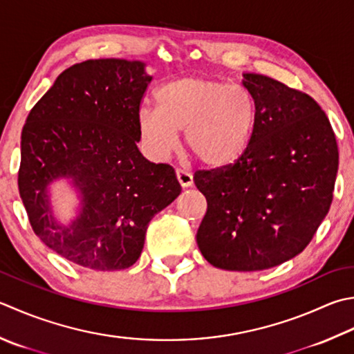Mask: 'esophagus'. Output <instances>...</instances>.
<instances>
[{"label": "esophagus", "mask_w": 354, "mask_h": 354, "mask_svg": "<svg viewBox=\"0 0 354 354\" xmlns=\"http://www.w3.org/2000/svg\"><path fill=\"white\" fill-rule=\"evenodd\" d=\"M176 179H178V183L181 184V187H184V189H185V187L193 185V175L189 171L183 170V169L176 170Z\"/></svg>", "instance_id": "obj_1"}]
</instances>
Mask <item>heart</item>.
Wrapping results in <instances>:
<instances>
[{
	"label": "heart",
	"mask_w": 354,
	"mask_h": 354,
	"mask_svg": "<svg viewBox=\"0 0 354 354\" xmlns=\"http://www.w3.org/2000/svg\"><path fill=\"white\" fill-rule=\"evenodd\" d=\"M155 100L156 107L142 106L138 112V131L156 159L178 147V131L184 130L187 147L209 169L234 164L252 144L258 106L244 87L185 76L162 84Z\"/></svg>",
	"instance_id": "b5f03b06"
}]
</instances>
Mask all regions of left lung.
Returning <instances> with one entry per match:
<instances>
[{"label":"left lung","mask_w":354,"mask_h":354,"mask_svg":"<svg viewBox=\"0 0 354 354\" xmlns=\"http://www.w3.org/2000/svg\"><path fill=\"white\" fill-rule=\"evenodd\" d=\"M258 106L252 144L225 169L198 171L207 199L196 242L212 266L259 272L295 258L330 210L339 165L335 131L311 96L242 73Z\"/></svg>","instance_id":"left-lung-1"}]
</instances>
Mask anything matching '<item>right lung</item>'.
Listing matches in <instances>:
<instances>
[{
	"instance_id": "add662e5",
	"label": "right lung",
	"mask_w": 354,
	"mask_h": 354,
	"mask_svg": "<svg viewBox=\"0 0 354 354\" xmlns=\"http://www.w3.org/2000/svg\"><path fill=\"white\" fill-rule=\"evenodd\" d=\"M151 81L145 62L87 59L66 68L27 116L18 189L37 236L81 267L133 266L158 212L181 193L175 170L138 149V112ZM67 178L77 216L54 218L48 187Z\"/></svg>"
}]
</instances>
